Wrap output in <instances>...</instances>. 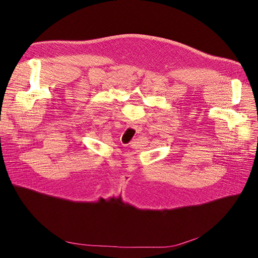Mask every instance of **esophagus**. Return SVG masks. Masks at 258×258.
<instances>
[{
	"label": "esophagus",
	"mask_w": 258,
	"mask_h": 258,
	"mask_svg": "<svg viewBox=\"0 0 258 258\" xmlns=\"http://www.w3.org/2000/svg\"><path fill=\"white\" fill-rule=\"evenodd\" d=\"M128 126H129V127H136V124H135V122L128 121Z\"/></svg>",
	"instance_id": "esophagus-1"
}]
</instances>
